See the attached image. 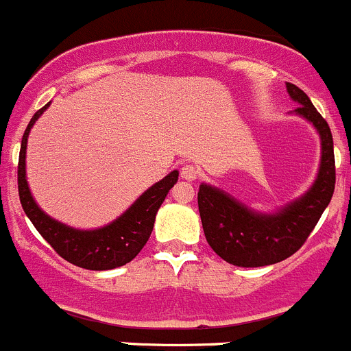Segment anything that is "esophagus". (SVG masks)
I'll return each mask as SVG.
<instances>
[{
    "instance_id": "esophagus-1",
    "label": "esophagus",
    "mask_w": 351,
    "mask_h": 351,
    "mask_svg": "<svg viewBox=\"0 0 351 351\" xmlns=\"http://www.w3.org/2000/svg\"><path fill=\"white\" fill-rule=\"evenodd\" d=\"M199 167L196 164H184L180 167V176L186 180H196L199 177Z\"/></svg>"
}]
</instances>
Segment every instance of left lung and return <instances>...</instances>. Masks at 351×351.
Wrapping results in <instances>:
<instances>
[{"instance_id":"8db88e82","label":"left lung","mask_w":351,"mask_h":351,"mask_svg":"<svg viewBox=\"0 0 351 351\" xmlns=\"http://www.w3.org/2000/svg\"><path fill=\"white\" fill-rule=\"evenodd\" d=\"M287 90L295 102L300 104L295 112L311 121L321 136V167L314 186L300 199L275 215L247 210L223 191L206 184H201L197 193V206L208 244L221 259L234 266L258 268L275 265L295 254L314 230L335 193L336 167L331 130L297 85L287 83Z\"/></svg>"}]
</instances>
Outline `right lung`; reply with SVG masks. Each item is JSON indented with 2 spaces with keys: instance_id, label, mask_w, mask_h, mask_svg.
<instances>
[{
  "instance_id": "obj_1",
  "label": "right lung",
  "mask_w": 351,
  "mask_h": 351,
  "mask_svg": "<svg viewBox=\"0 0 351 351\" xmlns=\"http://www.w3.org/2000/svg\"><path fill=\"white\" fill-rule=\"evenodd\" d=\"M49 107V104L37 110L30 119L22 138L19 157V194L23 211L40 235L51 244V247L71 265L93 271H104L123 266L138 256L150 239L154 230L155 215L164 203L171 187L177 182L179 172H171L160 182L154 184L145 191L126 213L117 220L99 230H75L71 227L59 223L47 217L36 204L25 179V150L30 128L34 126L40 114Z\"/></svg>"
}]
</instances>
